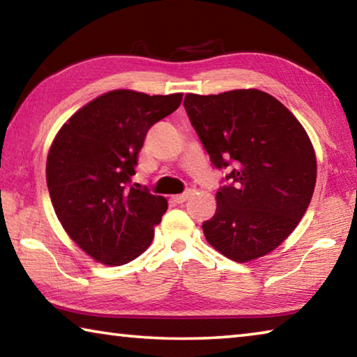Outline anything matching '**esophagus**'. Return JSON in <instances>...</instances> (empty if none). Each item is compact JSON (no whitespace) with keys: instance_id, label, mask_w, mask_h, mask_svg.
I'll return each mask as SVG.
<instances>
[{"instance_id":"34e87169","label":"esophagus","mask_w":357,"mask_h":357,"mask_svg":"<svg viewBox=\"0 0 357 357\" xmlns=\"http://www.w3.org/2000/svg\"><path fill=\"white\" fill-rule=\"evenodd\" d=\"M190 195H193V190L192 189H187L185 192L179 193V195H174L173 198H174V202H176V203H184Z\"/></svg>"}]
</instances>
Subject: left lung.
Masks as SVG:
<instances>
[{
  "label": "left lung",
  "instance_id": "8db88e82",
  "mask_svg": "<svg viewBox=\"0 0 357 357\" xmlns=\"http://www.w3.org/2000/svg\"><path fill=\"white\" fill-rule=\"evenodd\" d=\"M184 108L211 164L225 172L208 243L229 259L263 257L298 227L312 200L317 159L285 105L258 89L187 94Z\"/></svg>",
  "mask_w": 357,
  "mask_h": 357
}]
</instances>
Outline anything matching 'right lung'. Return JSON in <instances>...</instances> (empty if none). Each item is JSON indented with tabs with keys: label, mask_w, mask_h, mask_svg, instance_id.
Returning <instances> with one entry per match:
<instances>
[{
	"label": "right lung",
	"mask_w": 357,
	"mask_h": 357,
	"mask_svg": "<svg viewBox=\"0 0 357 357\" xmlns=\"http://www.w3.org/2000/svg\"><path fill=\"white\" fill-rule=\"evenodd\" d=\"M183 94L116 89L80 108L52 143L47 185L59 222L78 247L121 266L148 249L168 208L164 197L132 184L151 126L181 105Z\"/></svg>",
	"instance_id": "right-lung-1"
}]
</instances>
